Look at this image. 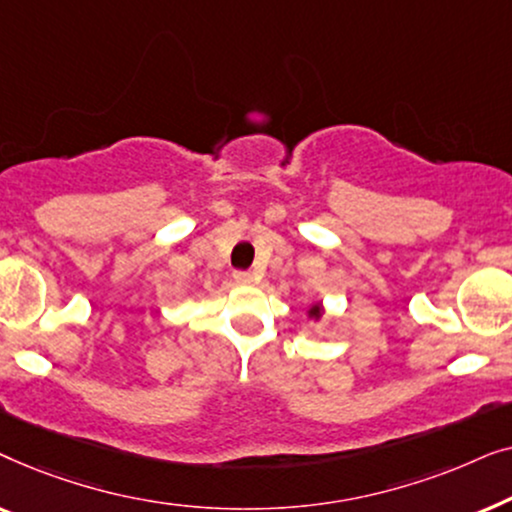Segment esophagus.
Wrapping results in <instances>:
<instances>
[{
  "label": "esophagus",
  "instance_id": "1",
  "mask_svg": "<svg viewBox=\"0 0 512 512\" xmlns=\"http://www.w3.org/2000/svg\"><path fill=\"white\" fill-rule=\"evenodd\" d=\"M233 279L237 284H254L256 279H254V275H251V272H247V270H237L235 275H233Z\"/></svg>",
  "mask_w": 512,
  "mask_h": 512
}]
</instances>
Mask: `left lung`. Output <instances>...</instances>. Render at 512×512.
Returning <instances> with one entry per match:
<instances>
[{
	"mask_svg": "<svg viewBox=\"0 0 512 512\" xmlns=\"http://www.w3.org/2000/svg\"><path fill=\"white\" fill-rule=\"evenodd\" d=\"M319 314H321V312H319V307H314V310H312V317H319Z\"/></svg>",
	"mask_w": 512,
	"mask_h": 512,
	"instance_id": "obj_1",
	"label": "left lung"
}]
</instances>
